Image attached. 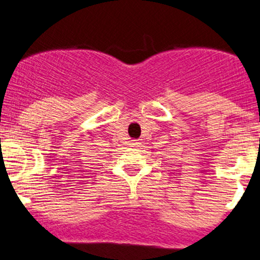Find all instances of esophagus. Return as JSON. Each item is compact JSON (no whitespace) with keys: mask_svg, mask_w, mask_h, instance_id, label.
<instances>
[{"mask_svg":"<svg viewBox=\"0 0 260 260\" xmlns=\"http://www.w3.org/2000/svg\"><path fill=\"white\" fill-rule=\"evenodd\" d=\"M138 144H139L138 140H132V145H138Z\"/></svg>","mask_w":260,"mask_h":260,"instance_id":"34e87169","label":"esophagus"}]
</instances>
